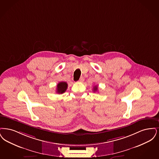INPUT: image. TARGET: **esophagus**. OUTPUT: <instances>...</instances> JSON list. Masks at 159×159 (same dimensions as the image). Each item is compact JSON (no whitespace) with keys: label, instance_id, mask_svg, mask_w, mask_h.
<instances>
[{"label":"esophagus","instance_id":"obj_1","mask_svg":"<svg viewBox=\"0 0 159 159\" xmlns=\"http://www.w3.org/2000/svg\"><path fill=\"white\" fill-rule=\"evenodd\" d=\"M84 81V77H81L80 78V79L79 80V82H80V83H83V81Z\"/></svg>","mask_w":159,"mask_h":159}]
</instances>
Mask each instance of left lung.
<instances>
[{"mask_svg":"<svg viewBox=\"0 0 159 159\" xmlns=\"http://www.w3.org/2000/svg\"><path fill=\"white\" fill-rule=\"evenodd\" d=\"M97 91V85H95L94 87V89H93V91L94 92H96V91Z\"/></svg>","mask_w":159,"mask_h":159,"instance_id":"obj_1","label":"left lung"}]
</instances>
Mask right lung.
Segmentation results:
<instances>
[{
  "instance_id": "right-lung-1",
  "label": "right lung",
  "mask_w": 159,
  "mask_h": 159,
  "mask_svg": "<svg viewBox=\"0 0 159 159\" xmlns=\"http://www.w3.org/2000/svg\"><path fill=\"white\" fill-rule=\"evenodd\" d=\"M68 88V84L66 82H60L57 85L56 93L58 94L64 93Z\"/></svg>"
}]
</instances>
